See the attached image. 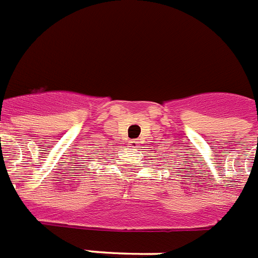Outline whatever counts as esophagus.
<instances>
[{
	"label": "esophagus",
	"mask_w": 258,
	"mask_h": 258,
	"mask_svg": "<svg viewBox=\"0 0 258 258\" xmlns=\"http://www.w3.org/2000/svg\"><path fill=\"white\" fill-rule=\"evenodd\" d=\"M128 145H130V147H131V148H136V147H138V143H136L135 140H130Z\"/></svg>",
	"instance_id": "esophagus-1"
}]
</instances>
